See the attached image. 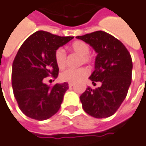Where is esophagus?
I'll return each instance as SVG.
<instances>
[{
  "label": "esophagus",
  "mask_w": 146,
  "mask_h": 146,
  "mask_svg": "<svg viewBox=\"0 0 146 146\" xmlns=\"http://www.w3.org/2000/svg\"><path fill=\"white\" fill-rule=\"evenodd\" d=\"M68 86H70V87H71V86H74V83H68Z\"/></svg>",
  "instance_id": "1"
}]
</instances>
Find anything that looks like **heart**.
Masks as SVG:
<instances>
[{
  "mask_svg": "<svg viewBox=\"0 0 146 146\" xmlns=\"http://www.w3.org/2000/svg\"><path fill=\"white\" fill-rule=\"evenodd\" d=\"M70 50L81 56L80 64L90 63L92 61L90 53V46L83 41H75L70 46ZM55 59L57 66L60 68H63L67 64V56L64 50L59 48L55 53ZM88 70L85 67H80L77 69H67L60 74V79L64 82L77 83L84 79L88 75Z\"/></svg>",
  "mask_w": 146,
  "mask_h": 146,
  "instance_id": "1",
  "label": "heart"
}]
</instances>
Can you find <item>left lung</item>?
<instances>
[{
    "label": "left lung",
    "mask_w": 146,
    "mask_h": 146,
    "mask_svg": "<svg viewBox=\"0 0 146 146\" xmlns=\"http://www.w3.org/2000/svg\"><path fill=\"white\" fill-rule=\"evenodd\" d=\"M90 44L97 56L89 79L95 89L87 87L80 96L86 113L96 118L108 117L117 111L127 95L132 79V59L124 44L103 31L76 36Z\"/></svg>",
    "instance_id": "left-lung-1"
}]
</instances>
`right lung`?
I'll use <instances>...</instances> for the list:
<instances>
[{
    "label": "right lung",
    "instance_id": "1",
    "mask_svg": "<svg viewBox=\"0 0 146 146\" xmlns=\"http://www.w3.org/2000/svg\"><path fill=\"white\" fill-rule=\"evenodd\" d=\"M73 38L38 31L21 45L13 63L12 86L19 108L26 116L43 121L60 110L68 83L50 86L44 79L49 75L57 78L55 53Z\"/></svg>",
    "mask_w": 146,
    "mask_h": 146
}]
</instances>
